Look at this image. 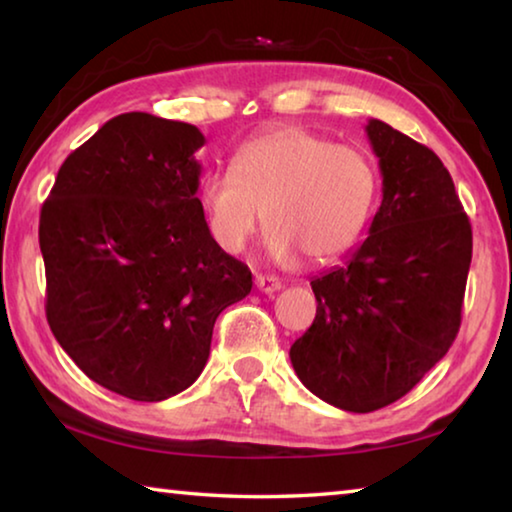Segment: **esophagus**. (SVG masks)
Returning <instances> with one entry per match:
<instances>
[{"mask_svg": "<svg viewBox=\"0 0 512 512\" xmlns=\"http://www.w3.org/2000/svg\"><path fill=\"white\" fill-rule=\"evenodd\" d=\"M255 287L262 293H273V291H280L282 284L273 275H255Z\"/></svg>", "mask_w": 512, "mask_h": 512, "instance_id": "34e87169", "label": "esophagus"}]
</instances>
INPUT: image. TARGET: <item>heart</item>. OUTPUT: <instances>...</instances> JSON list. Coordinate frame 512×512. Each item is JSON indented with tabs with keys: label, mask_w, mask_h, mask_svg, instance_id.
<instances>
[{
	"label": "heart",
	"mask_w": 512,
	"mask_h": 512,
	"mask_svg": "<svg viewBox=\"0 0 512 512\" xmlns=\"http://www.w3.org/2000/svg\"><path fill=\"white\" fill-rule=\"evenodd\" d=\"M377 169L357 146L287 126L246 142L232 171L201 183V205L216 244L239 253L264 212L266 250L277 264L300 255L327 264L357 246L377 201Z\"/></svg>",
	"instance_id": "heart-1"
}]
</instances>
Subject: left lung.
I'll list each match as a JSON object with an SVG mask.
<instances>
[{"instance_id": "left-lung-1", "label": "left lung", "mask_w": 512, "mask_h": 512, "mask_svg": "<svg viewBox=\"0 0 512 512\" xmlns=\"http://www.w3.org/2000/svg\"><path fill=\"white\" fill-rule=\"evenodd\" d=\"M381 205L343 266L311 280L316 318L291 345L298 379L336 409L370 413L400 400L461 327L472 225L445 164L379 119Z\"/></svg>"}]
</instances>
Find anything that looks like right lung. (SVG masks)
<instances>
[{"label":"right lung","mask_w":512,"mask_h":512,"mask_svg":"<svg viewBox=\"0 0 512 512\" xmlns=\"http://www.w3.org/2000/svg\"><path fill=\"white\" fill-rule=\"evenodd\" d=\"M203 133L124 112L60 167L40 212L47 320L92 381L137 402L183 393L225 307L253 289L198 201Z\"/></svg>","instance_id":"add662e5"}]
</instances>
